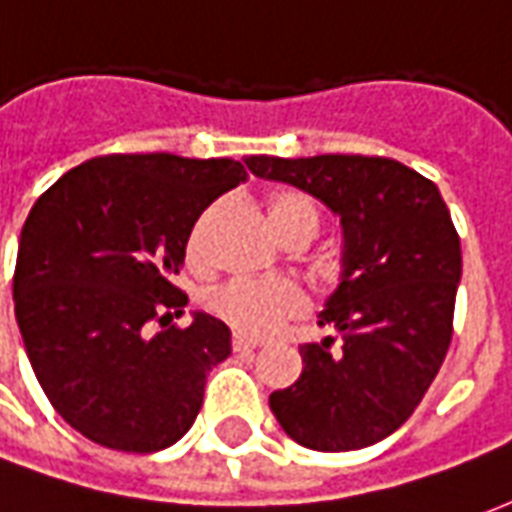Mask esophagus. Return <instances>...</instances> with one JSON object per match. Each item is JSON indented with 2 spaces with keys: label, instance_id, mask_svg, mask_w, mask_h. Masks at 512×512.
I'll use <instances>...</instances> for the list:
<instances>
[{
  "label": "esophagus",
  "instance_id": "1",
  "mask_svg": "<svg viewBox=\"0 0 512 512\" xmlns=\"http://www.w3.org/2000/svg\"><path fill=\"white\" fill-rule=\"evenodd\" d=\"M257 348H260V343H257V340H246V337H238V334L233 337L235 354H252V351H257Z\"/></svg>",
  "mask_w": 512,
  "mask_h": 512
}]
</instances>
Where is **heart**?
Instances as JSON below:
<instances>
[{
    "label": "heart",
    "instance_id": "b5f03b06",
    "mask_svg": "<svg viewBox=\"0 0 512 512\" xmlns=\"http://www.w3.org/2000/svg\"><path fill=\"white\" fill-rule=\"evenodd\" d=\"M216 213L219 205H211L191 227L186 241V255L191 263H202L205 257V244ZM266 219L282 244L293 235L312 238L318 230V213L299 191H271L266 197ZM326 274H334V268H329ZM205 304L213 318L227 323L233 332L255 340L277 334L285 323L307 312V296L296 285H285V282H227L213 290Z\"/></svg>",
    "mask_w": 512,
    "mask_h": 512
}]
</instances>
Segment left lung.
Segmentation results:
<instances>
[{
    "instance_id": "8db88e82",
    "label": "left lung",
    "mask_w": 512,
    "mask_h": 512,
    "mask_svg": "<svg viewBox=\"0 0 512 512\" xmlns=\"http://www.w3.org/2000/svg\"><path fill=\"white\" fill-rule=\"evenodd\" d=\"M257 178L307 191L340 216L343 274L301 345L296 384L271 392L274 417L301 447L348 452L406 422L452 340L461 238L436 183L384 156H249Z\"/></svg>"
}]
</instances>
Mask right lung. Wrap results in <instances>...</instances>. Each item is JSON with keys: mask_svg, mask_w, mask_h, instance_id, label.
<instances>
[{"mask_svg": "<svg viewBox=\"0 0 512 512\" xmlns=\"http://www.w3.org/2000/svg\"><path fill=\"white\" fill-rule=\"evenodd\" d=\"M246 180L233 158L112 153L68 169L32 205L13 301L51 406L101 447L158 452L197 419L230 329L172 285L200 213Z\"/></svg>", "mask_w": 512, "mask_h": 512, "instance_id": "1", "label": "right lung"}]
</instances>
